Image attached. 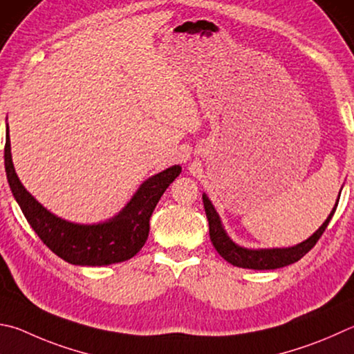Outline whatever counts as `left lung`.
Listing matches in <instances>:
<instances>
[{"mask_svg": "<svg viewBox=\"0 0 354 354\" xmlns=\"http://www.w3.org/2000/svg\"><path fill=\"white\" fill-rule=\"evenodd\" d=\"M203 203H204L205 215H207V220H209L210 240H212V244H214V248L216 249V252L234 266L265 271V269H277V268L291 265V263L299 261L301 257L310 252V250L316 246V243L319 241L320 236H322V234L325 232V229L328 226L334 212H336L339 201L336 203V205H334V209L330 214V216L326 218V221L304 243H300L297 246H292V248H286V249H260V250L244 249V248L236 246V244L229 239L227 234L224 232L220 216H218L214 205H212L209 198L205 195H203Z\"/></svg>", "mask_w": 354, "mask_h": 354, "instance_id": "8db88e82", "label": "left lung"}]
</instances>
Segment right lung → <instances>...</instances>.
Segmentation results:
<instances>
[{
    "label": "right lung",
    "mask_w": 354,
    "mask_h": 354,
    "mask_svg": "<svg viewBox=\"0 0 354 354\" xmlns=\"http://www.w3.org/2000/svg\"><path fill=\"white\" fill-rule=\"evenodd\" d=\"M4 167L12 194L26 220L40 240L60 259L80 266H104L136 255L149 239L150 216L167 187L181 173L173 165L140 185L125 209L100 224H74L62 220L35 201L18 179L10 155L9 130L4 145Z\"/></svg>",
    "instance_id": "add662e5"
}]
</instances>
